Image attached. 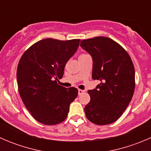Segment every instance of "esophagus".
I'll return each instance as SVG.
<instances>
[{"instance_id":"esophagus-1","label":"esophagus","mask_w":151,"mask_h":151,"mask_svg":"<svg viewBox=\"0 0 151 151\" xmlns=\"http://www.w3.org/2000/svg\"><path fill=\"white\" fill-rule=\"evenodd\" d=\"M83 93H85V91H83V90H81V89L78 90V94H79V95H81V94H83Z\"/></svg>"}]
</instances>
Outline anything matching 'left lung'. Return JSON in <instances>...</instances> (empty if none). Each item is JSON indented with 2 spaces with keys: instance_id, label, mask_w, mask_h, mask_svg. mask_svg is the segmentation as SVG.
Listing matches in <instances>:
<instances>
[{
  "instance_id": "obj_1",
  "label": "left lung",
  "mask_w": 151,
  "mask_h": 151,
  "mask_svg": "<svg viewBox=\"0 0 151 151\" xmlns=\"http://www.w3.org/2000/svg\"><path fill=\"white\" fill-rule=\"evenodd\" d=\"M80 46L93 58L92 78L99 80L88 93L91 101L85 106L87 118L97 125L116 121L127 108L135 88V71L127 52L104 36L85 39Z\"/></svg>"
}]
</instances>
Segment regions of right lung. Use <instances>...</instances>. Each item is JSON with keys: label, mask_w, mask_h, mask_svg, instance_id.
Masks as SVG:
<instances>
[{"label": "right lung", "mask_w": 151, "mask_h": 151, "mask_svg": "<svg viewBox=\"0 0 151 151\" xmlns=\"http://www.w3.org/2000/svg\"><path fill=\"white\" fill-rule=\"evenodd\" d=\"M80 39L39 41L24 52L17 71L18 90L25 107L39 123L63 122L69 105L77 98V88L58 84L67 61L76 52Z\"/></svg>", "instance_id": "1"}]
</instances>
